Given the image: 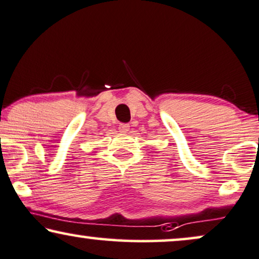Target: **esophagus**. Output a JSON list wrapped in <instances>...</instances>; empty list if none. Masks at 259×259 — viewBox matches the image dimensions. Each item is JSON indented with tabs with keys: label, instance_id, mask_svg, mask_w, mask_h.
I'll use <instances>...</instances> for the list:
<instances>
[{
	"label": "esophagus",
	"instance_id": "esophagus-1",
	"mask_svg": "<svg viewBox=\"0 0 259 259\" xmlns=\"http://www.w3.org/2000/svg\"><path fill=\"white\" fill-rule=\"evenodd\" d=\"M129 129H130L129 124H119V126H118V130H119L120 133H123V134H125V133L129 132Z\"/></svg>",
	"mask_w": 259,
	"mask_h": 259
}]
</instances>
